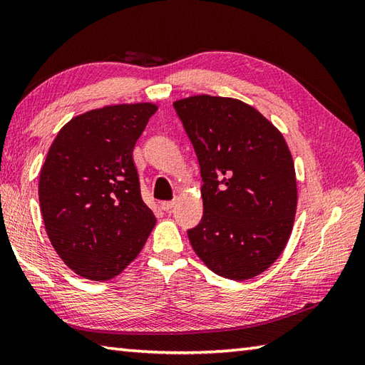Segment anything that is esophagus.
Here are the masks:
<instances>
[{
    "label": "esophagus",
    "mask_w": 365,
    "mask_h": 365,
    "mask_svg": "<svg viewBox=\"0 0 365 365\" xmlns=\"http://www.w3.org/2000/svg\"><path fill=\"white\" fill-rule=\"evenodd\" d=\"M175 202H177L175 199H173V200H163V202H161V208H163V210H165V212H169V210H173V207L175 205Z\"/></svg>",
    "instance_id": "esophagus-1"
}]
</instances>
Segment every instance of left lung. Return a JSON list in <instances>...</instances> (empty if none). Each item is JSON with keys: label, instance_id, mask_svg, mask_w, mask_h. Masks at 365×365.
<instances>
[{"label": "left lung", "instance_id": "8db88e82", "mask_svg": "<svg viewBox=\"0 0 365 365\" xmlns=\"http://www.w3.org/2000/svg\"><path fill=\"white\" fill-rule=\"evenodd\" d=\"M195 147L204 215L188 230L192 250L218 276L245 281L273 265L289 242L297 178L285 139L255 108L227 97L178 100Z\"/></svg>", "mask_w": 365, "mask_h": 365}]
</instances>
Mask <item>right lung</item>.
<instances>
[{"label": "right lung", "mask_w": 365, "mask_h": 365, "mask_svg": "<svg viewBox=\"0 0 365 365\" xmlns=\"http://www.w3.org/2000/svg\"><path fill=\"white\" fill-rule=\"evenodd\" d=\"M152 103L114 105L61 128L38 178L45 230L66 265L108 281L136 259L155 226L141 197L133 149Z\"/></svg>", "instance_id": "add662e5"}]
</instances>
